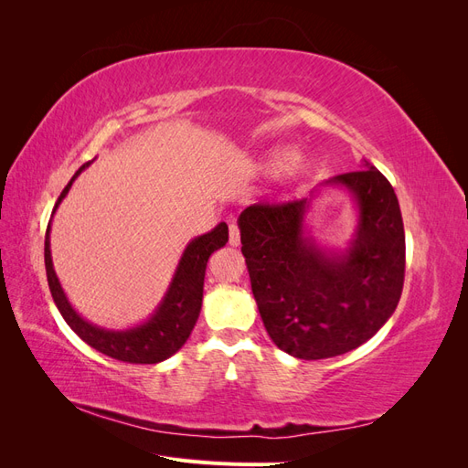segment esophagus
Here are the masks:
<instances>
[{
	"mask_svg": "<svg viewBox=\"0 0 468 468\" xmlns=\"http://www.w3.org/2000/svg\"><path fill=\"white\" fill-rule=\"evenodd\" d=\"M230 246H239V229L236 222L230 224Z\"/></svg>",
	"mask_w": 468,
	"mask_h": 468,
	"instance_id": "34e87169",
	"label": "esophagus"
}]
</instances>
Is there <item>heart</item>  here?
Segmentation results:
<instances>
[{
    "instance_id": "heart-1",
    "label": "heart",
    "mask_w": 468,
    "mask_h": 468,
    "mask_svg": "<svg viewBox=\"0 0 468 468\" xmlns=\"http://www.w3.org/2000/svg\"><path fill=\"white\" fill-rule=\"evenodd\" d=\"M294 159H296V154H294L292 148H277L275 152L267 155V160L263 162V169L271 176L285 172V169H289L291 165H292V172H296V174L304 172V169L308 167V162L306 160H297L295 163ZM292 161L295 163L294 165L292 164Z\"/></svg>"
}]
</instances>
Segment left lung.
<instances>
[{"label":"left lung","instance_id":"obj_1","mask_svg":"<svg viewBox=\"0 0 468 468\" xmlns=\"http://www.w3.org/2000/svg\"><path fill=\"white\" fill-rule=\"evenodd\" d=\"M363 169L335 176L324 187L347 189L359 222L344 251L304 236L310 199L260 203L238 218L242 253L265 330L299 359H328L359 347L392 316L400 301L406 239L400 205L388 179Z\"/></svg>","mask_w":468,"mask_h":468}]
</instances>
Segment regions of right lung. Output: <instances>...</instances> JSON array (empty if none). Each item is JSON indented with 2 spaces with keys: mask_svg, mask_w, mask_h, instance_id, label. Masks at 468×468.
Wrapping results in <instances>:
<instances>
[{
  "mask_svg": "<svg viewBox=\"0 0 468 468\" xmlns=\"http://www.w3.org/2000/svg\"><path fill=\"white\" fill-rule=\"evenodd\" d=\"M90 164L91 162L83 164L76 172V176L69 179V183L60 193L58 201H56L54 210L62 203L66 193L69 191V187H72L74 179ZM226 242H229V226H226V222H220L217 229H212L210 232L191 239L186 251H183L179 265L176 269V275L172 282H169V289L164 296V301L160 303L158 308H155L152 318L146 320L144 324L136 325V328L115 332V330L99 328V325H93L88 320H83L72 308V304L68 303L66 294L60 287V281L56 277L54 267H52L50 222H48L47 236H45V265H47L48 287L62 318L88 346H91L99 353H105V356L124 363H140V365L160 363L167 357H172L176 351H179L183 344L187 342V337L191 335L203 304L207 261L212 253L220 250L222 246H226Z\"/></svg>",
  "mask_w": 468,
  "mask_h": 468,
  "instance_id": "obj_1",
  "label": "right lung"
}]
</instances>
